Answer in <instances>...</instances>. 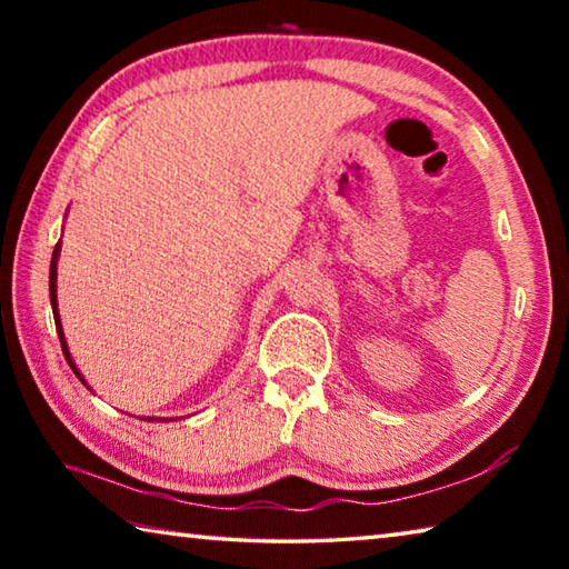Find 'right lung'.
Segmentation results:
<instances>
[{"label": "right lung", "instance_id": "right-lung-1", "mask_svg": "<svg viewBox=\"0 0 569 569\" xmlns=\"http://www.w3.org/2000/svg\"><path fill=\"white\" fill-rule=\"evenodd\" d=\"M57 256H60V243L54 246V253H52V263H50V301H52V313H54V323H57V336H60V343H62V351H64V359H67V363L72 366L74 369V363H72V359H70V351H67V343H64V333H62V323H60V316H57ZM74 373H77V379L80 381H84L82 379V373L74 369Z\"/></svg>", "mask_w": 569, "mask_h": 569}]
</instances>
